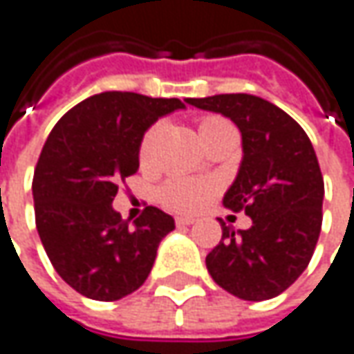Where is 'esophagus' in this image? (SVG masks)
Segmentation results:
<instances>
[{"label":"esophagus","instance_id":"34e87169","mask_svg":"<svg viewBox=\"0 0 354 354\" xmlns=\"http://www.w3.org/2000/svg\"><path fill=\"white\" fill-rule=\"evenodd\" d=\"M175 223H177L179 227H189V225H193V223H195V219H193V217H177Z\"/></svg>","mask_w":354,"mask_h":354}]
</instances>
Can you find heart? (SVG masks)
I'll list each match as a JSON object with an SVG mask.
<instances>
[{
	"label": "heart",
	"instance_id": "1",
	"mask_svg": "<svg viewBox=\"0 0 354 354\" xmlns=\"http://www.w3.org/2000/svg\"><path fill=\"white\" fill-rule=\"evenodd\" d=\"M227 127H233V125L229 121L221 119V117H203L199 121V135L203 139L209 133L217 131V129H227ZM159 129H161L159 125L151 127L149 131L145 133L143 141H141L139 157H141L143 163H149L151 157H153ZM211 195H213V185L207 183V181H195V179H171L159 191L161 203L171 211H177V213H195V211H199L209 201Z\"/></svg>",
	"mask_w": 354,
	"mask_h": 354
}]
</instances>
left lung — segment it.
<instances>
[{
  "instance_id": "left-lung-1",
  "label": "left lung",
  "mask_w": 354,
  "mask_h": 354,
  "mask_svg": "<svg viewBox=\"0 0 354 354\" xmlns=\"http://www.w3.org/2000/svg\"><path fill=\"white\" fill-rule=\"evenodd\" d=\"M189 105L221 113L241 131L243 157L223 207L245 211L253 225L223 237L207 255V271L243 301H267L307 269L323 223L325 183L303 127L267 99L247 93L189 97Z\"/></svg>"
}]
</instances>
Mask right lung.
I'll use <instances>...</instances> for the list:
<instances>
[{
  "mask_svg": "<svg viewBox=\"0 0 354 354\" xmlns=\"http://www.w3.org/2000/svg\"><path fill=\"white\" fill-rule=\"evenodd\" d=\"M185 103L105 91L55 123L33 173L37 233L63 281L93 301H117L149 277L173 217L147 207L135 227L113 209L119 183L137 173L143 135Z\"/></svg>",
  "mask_w": 354,
  "mask_h": 354,
  "instance_id": "obj_1",
  "label": "right lung"
}]
</instances>
